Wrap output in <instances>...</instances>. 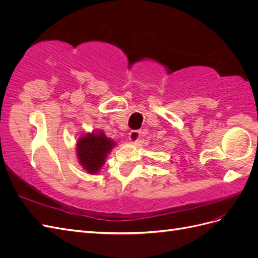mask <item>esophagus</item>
<instances>
[{"label": "esophagus", "instance_id": "obj_1", "mask_svg": "<svg viewBox=\"0 0 258 258\" xmlns=\"http://www.w3.org/2000/svg\"><path fill=\"white\" fill-rule=\"evenodd\" d=\"M140 139V132L138 130H132L129 132V140L131 143H136Z\"/></svg>", "mask_w": 258, "mask_h": 258}]
</instances>
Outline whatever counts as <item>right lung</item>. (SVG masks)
Returning <instances> with one entry per match:
<instances>
[{"mask_svg":"<svg viewBox=\"0 0 258 258\" xmlns=\"http://www.w3.org/2000/svg\"><path fill=\"white\" fill-rule=\"evenodd\" d=\"M114 146H116L115 141L108 139L103 131L87 132L77 140V159L89 174H97Z\"/></svg>","mask_w":258,"mask_h":258,"instance_id":"add662e5","label":"right lung"}]
</instances>
